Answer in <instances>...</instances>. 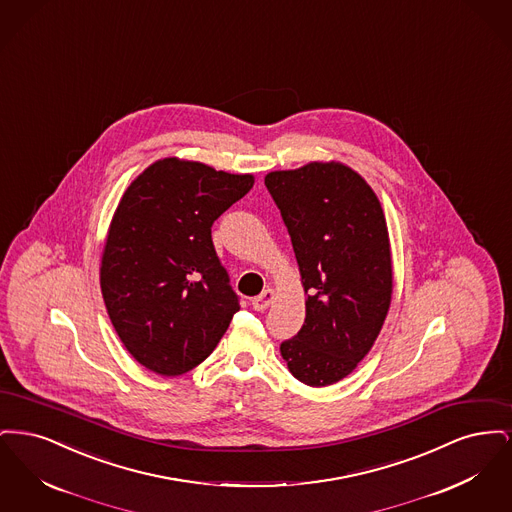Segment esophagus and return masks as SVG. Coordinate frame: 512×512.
<instances>
[{"mask_svg":"<svg viewBox=\"0 0 512 512\" xmlns=\"http://www.w3.org/2000/svg\"><path fill=\"white\" fill-rule=\"evenodd\" d=\"M272 301H274V290H265V292L259 293L257 297H253L251 305H253L255 311H267Z\"/></svg>","mask_w":512,"mask_h":512,"instance_id":"34e87169","label":"esophagus"}]
</instances>
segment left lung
I'll list each match as a JSON object with an SVG mask.
<instances>
[{"label": "left lung", "instance_id": "left-lung-1", "mask_svg": "<svg viewBox=\"0 0 512 512\" xmlns=\"http://www.w3.org/2000/svg\"><path fill=\"white\" fill-rule=\"evenodd\" d=\"M265 186L307 293L305 324L280 353L293 378L324 388L357 368L388 317L393 265L384 209L365 178L338 161L268 172Z\"/></svg>", "mask_w": 512, "mask_h": 512}]
</instances>
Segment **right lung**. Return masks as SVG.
<instances>
[{
	"mask_svg": "<svg viewBox=\"0 0 512 512\" xmlns=\"http://www.w3.org/2000/svg\"><path fill=\"white\" fill-rule=\"evenodd\" d=\"M253 174L165 157L140 172L115 209L99 284L115 332L147 370L180 376L203 363L240 311L211 226Z\"/></svg>",
	"mask_w": 512,
	"mask_h": 512,
	"instance_id": "right-lung-1",
	"label": "right lung"
}]
</instances>
